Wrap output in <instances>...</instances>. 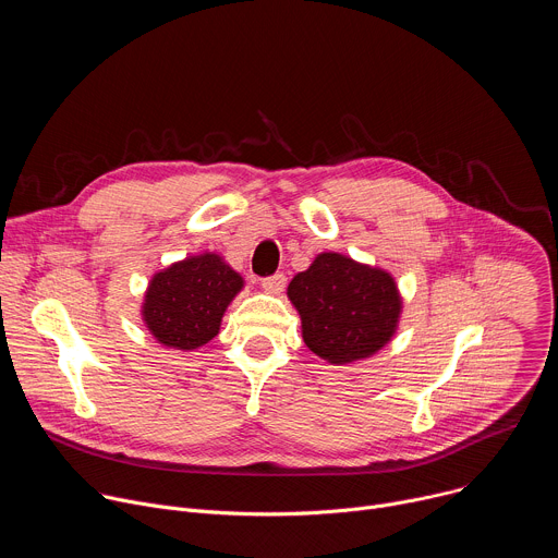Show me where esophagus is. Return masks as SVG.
<instances>
[{
  "label": "esophagus",
  "mask_w": 558,
  "mask_h": 558,
  "mask_svg": "<svg viewBox=\"0 0 558 558\" xmlns=\"http://www.w3.org/2000/svg\"><path fill=\"white\" fill-rule=\"evenodd\" d=\"M284 284H287L284 274H274V276L263 278V289L269 293H280L284 289Z\"/></svg>",
  "instance_id": "esophagus-1"
}]
</instances>
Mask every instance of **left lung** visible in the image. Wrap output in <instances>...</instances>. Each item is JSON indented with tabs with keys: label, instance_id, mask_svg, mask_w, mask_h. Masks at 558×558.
<instances>
[{
	"label": "left lung",
	"instance_id": "8db88e82",
	"mask_svg": "<svg viewBox=\"0 0 558 558\" xmlns=\"http://www.w3.org/2000/svg\"><path fill=\"white\" fill-rule=\"evenodd\" d=\"M302 317L304 344L323 360L344 364L379 351L392 336L402 300L386 271L340 254H320L289 284Z\"/></svg>",
	"mask_w": 558,
	"mask_h": 558
}]
</instances>
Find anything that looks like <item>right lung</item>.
I'll list each match as a JSON object with an SVG mask.
<instances>
[{"mask_svg": "<svg viewBox=\"0 0 558 558\" xmlns=\"http://www.w3.org/2000/svg\"><path fill=\"white\" fill-rule=\"evenodd\" d=\"M241 287L243 278L218 256L187 258L151 278L143 320L166 347H203L218 336L220 317Z\"/></svg>", "mask_w": 558, "mask_h": 558, "instance_id": "right-lung-1", "label": "right lung"}]
</instances>
